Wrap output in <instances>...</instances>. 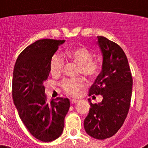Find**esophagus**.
<instances>
[{"label":"esophagus","mask_w":148,"mask_h":148,"mask_svg":"<svg viewBox=\"0 0 148 148\" xmlns=\"http://www.w3.org/2000/svg\"><path fill=\"white\" fill-rule=\"evenodd\" d=\"M77 102H78V100H77V99H71V101H70V103H71V104H76V103Z\"/></svg>","instance_id":"34e87169"}]
</instances>
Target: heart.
<instances>
[{
	"mask_svg": "<svg viewBox=\"0 0 148 148\" xmlns=\"http://www.w3.org/2000/svg\"><path fill=\"white\" fill-rule=\"evenodd\" d=\"M69 59L79 66V73L85 77L92 78L98 74L100 69V64L96 61H92L93 54L84 46L71 48L66 51ZM64 68V60L59 55L55 54L51 59L50 70L53 75H58ZM62 89L66 93L71 96L77 95L80 89H83L85 84L82 79H66L61 83Z\"/></svg>",
	"mask_w": 148,
	"mask_h": 148,
	"instance_id": "b5f03b06",
	"label": "heart"
}]
</instances>
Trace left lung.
I'll use <instances>...</instances> for the list:
<instances>
[{
	"mask_svg": "<svg viewBox=\"0 0 148 148\" xmlns=\"http://www.w3.org/2000/svg\"><path fill=\"white\" fill-rule=\"evenodd\" d=\"M97 43L102 56V72L89 89V96L102 95L103 99L98 104L88 99L91 107L84 127L89 136L104 140L115 135L126 119L132 77L126 55L120 46L103 36H97Z\"/></svg>",
	"mask_w": 148,
	"mask_h": 148,
	"instance_id": "8db88e82",
	"label": "left lung"
}]
</instances>
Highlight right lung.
<instances>
[{
    "mask_svg": "<svg viewBox=\"0 0 148 148\" xmlns=\"http://www.w3.org/2000/svg\"><path fill=\"white\" fill-rule=\"evenodd\" d=\"M64 42L36 41L20 53L13 69L12 93L19 117L30 133L42 142H51L61 136L70 107L67 98L48 102L44 87L51 71V59Z\"/></svg>",
    "mask_w": 148,
    "mask_h": 148,
    "instance_id": "add662e5",
    "label": "right lung"
}]
</instances>
